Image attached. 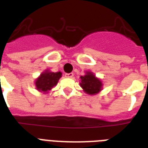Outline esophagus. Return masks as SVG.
I'll list each match as a JSON object with an SVG mask.
<instances>
[{"instance_id":"1","label":"esophagus","mask_w":148,"mask_h":148,"mask_svg":"<svg viewBox=\"0 0 148 148\" xmlns=\"http://www.w3.org/2000/svg\"><path fill=\"white\" fill-rule=\"evenodd\" d=\"M74 77V74L73 73H69V74H65V77L68 78H72Z\"/></svg>"}]
</instances>
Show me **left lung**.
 Wrapping results in <instances>:
<instances>
[{"mask_svg": "<svg viewBox=\"0 0 148 148\" xmlns=\"http://www.w3.org/2000/svg\"><path fill=\"white\" fill-rule=\"evenodd\" d=\"M80 86L86 94L96 95L102 90V82L92 71H86L84 76H80Z\"/></svg>", "mask_w": 148, "mask_h": 148, "instance_id": "left-lung-1", "label": "left lung"}]
</instances>
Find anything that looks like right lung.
I'll return each mask as SVG.
<instances>
[{"label": "right lung", "instance_id": "1", "mask_svg": "<svg viewBox=\"0 0 148 148\" xmlns=\"http://www.w3.org/2000/svg\"><path fill=\"white\" fill-rule=\"evenodd\" d=\"M62 72H53L49 69L43 71L34 81L37 90L42 93L49 92L51 89L57 85L59 79L62 77Z\"/></svg>", "mask_w": 148, "mask_h": 148}]
</instances>
